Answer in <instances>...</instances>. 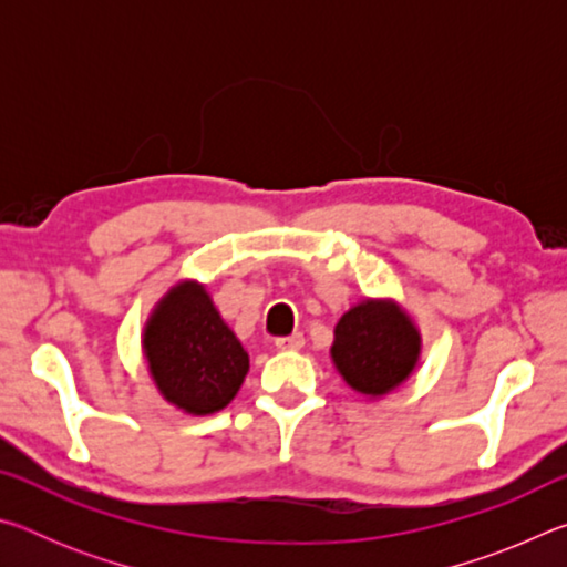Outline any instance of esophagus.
<instances>
[{
  "mask_svg": "<svg viewBox=\"0 0 567 567\" xmlns=\"http://www.w3.org/2000/svg\"><path fill=\"white\" fill-rule=\"evenodd\" d=\"M275 344L280 350H300L305 344V338H302V332H292V334H287V338H277Z\"/></svg>",
  "mask_w": 567,
  "mask_h": 567,
  "instance_id": "obj_1",
  "label": "esophagus"
}]
</instances>
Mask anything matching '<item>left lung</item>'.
<instances>
[{
	"label": "left lung",
	"mask_w": 567,
	"mask_h": 567,
	"mask_svg": "<svg viewBox=\"0 0 567 567\" xmlns=\"http://www.w3.org/2000/svg\"><path fill=\"white\" fill-rule=\"evenodd\" d=\"M420 358V332L390 300H364L334 328V368L352 390L380 398L410 378Z\"/></svg>",
	"instance_id": "8db88e82"
}]
</instances>
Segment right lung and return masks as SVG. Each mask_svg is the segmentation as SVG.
I'll use <instances>...</instances> for the list:
<instances>
[{
    "label": "right lung",
    "mask_w": 567,
    "mask_h": 567,
    "mask_svg": "<svg viewBox=\"0 0 567 567\" xmlns=\"http://www.w3.org/2000/svg\"><path fill=\"white\" fill-rule=\"evenodd\" d=\"M142 344L157 390L189 415L227 408L249 370L243 342L197 282H179L162 297Z\"/></svg>",
    "instance_id": "add662e5"
}]
</instances>
